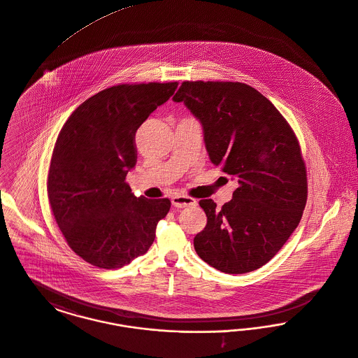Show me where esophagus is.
I'll return each instance as SVG.
<instances>
[{
  "mask_svg": "<svg viewBox=\"0 0 358 358\" xmlns=\"http://www.w3.org/2000/svg\"><path fill=\"white\" fill-rule=\"evenodd\" d=\"M171 204H173L176 208H185V207H190V206H196L197 201H196V199L189 197V196L177 194V196H173V197H171Z\"/></svg>",
  "mask_w": 358,
  "mask_h": 358,
  "instance_id": "esophagus-1",
  "label": "esophagus"
}]
</instances>
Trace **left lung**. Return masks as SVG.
<instances>
[{"label": "left lung", "mask_w": 358, "mask_h": 358, "mask_svg": "<svg viewBox=\"0 0 358 358\" xmlns=\"http://www.w3.org/2000/svg\"><path fill=\"white\" fill-rule=\"evenodd\" d=\"M201 122L210 162L238 180L231 201L199 204L207 226L199 257L229 274L269 262L297 227L307 203V170L292 127L258 90L242 83L185 81L173 97Z\"/></svg>", "instance_id": "1"}]
</instances>
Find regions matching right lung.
<instances>
[{
    "mask_svg": "<svg viewBox=\"0 0 358 358\" xmlns=\"http://www.w3.org/2000/svg\"><path fill=\"white\" fill-rule=\"evenodd\" d=\"M178 83L116 85L87 99L66 120L47 177L52 215L70 249L103 269L148 252L169 199L135 197L126 182L136 164L135 134Z\"/></svg>",
    "mask_w": 358,
    "mask_h": 358,
    "instance_id": "right-lung-1",
    "label": "right lung"
}]
</instances>
